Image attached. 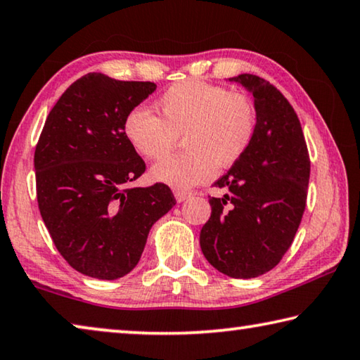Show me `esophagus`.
I'll list each match as a JSON object with an SVG mask.
<instances>
[{
  "mask_svg": "<svg viewBox=\"0 0 360 360\" xmlns=\"http://www.w3.org/2000/svg\"><path fill=\"white\" fill-rule=\"evenodd\" d=\"M194 194V191L191 190H175V199L179 202H184L186 199H190Z\"/></svg>",
  "mask_w": 360,
  "mask_h": 360,
  "instance_id": "34e87169",
  "label": "esophagus"
}]
</instances>
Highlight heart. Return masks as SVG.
I'll return each mask as SVG.
<instances>
[{
	"instance_id": "b5f03b06",
	"label": "heart",
	"mask_w": 360,
	"mask_h": 360,
	"mask_svg": "<svg viewBox=\"0 0 360 360\" xmlns=\"http://www.w3.org/2000/svg\"><path fill=\"white\" fill-rule=\"evenodd\" d=\"M161 116L134 107L124 117V135L140 156L166 158L185 137L186 151L151 170L156 181L188 190L214 179L219 166L243 159L257 132V110L244 92L188 79L170 86L158 102Z\"/></svg>"
}]
</instances>
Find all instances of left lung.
Wrapping results in <instances>:
<instances>
[{
	"instance_id": "8db88e82",
	"label": "left lung",
	"mask_w": 360,
	"mask_h": 360,
	"mask_svg": "<svg viewBox=\"0 0 360 360\" xmlns=\"http://www.w3.org/2000/svg\"><path fill=\"white\" fill-rule=\"evenodd\" d=\"M252 92L257 132L243 159L214 186L212 214L199 243L207 262L234 279H250L278 264L295 239L308 196L311 161L302 124L278 87L257 75H239Z\"/></svg>"
}]
</instances>
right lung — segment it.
<instances>
[{
    "instance_id": "1",
    "label": "right lung",
    "mask_w": 360,
    "mask_h": 360,
    "mask_svg": "<svg viewBox=\"0 0 360 360\" xmlns=\"http://www.w3.org/2000/svg\"><path fill=\"white\" fill-rule=\"evenodd\" d=\"M155 89L87 73L46 117L34 148L38 207L58 253L81 274L113 281L131 273L153 223L176 202L166 184L131 186L146 166L122 124Z\"/></svg>"
}]
</instances>
